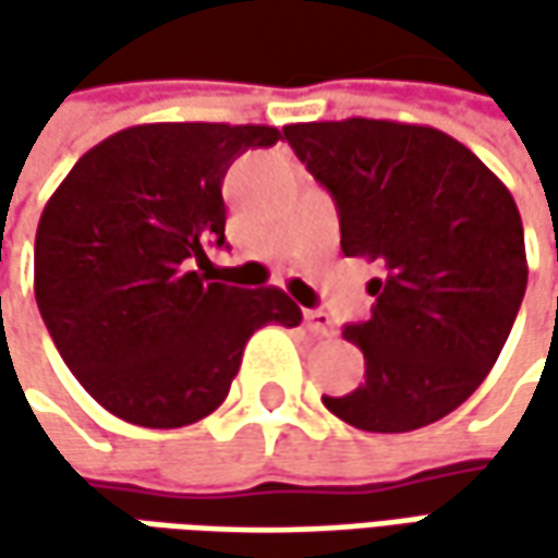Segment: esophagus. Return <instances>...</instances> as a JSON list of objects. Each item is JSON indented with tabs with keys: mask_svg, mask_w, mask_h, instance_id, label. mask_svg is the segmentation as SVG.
Listing matches in <instances>:
<instances>
[{
	"mask_svg": "<svg viewBox=\"0 0 558 558\" xmlns=\"http://www.w3.org/2000/svg\"><path fill=\"white\" fill-rule=\"evenodd\" d=\"M304 326L313 335H335L332 316L326 311H304Z\"/></svg>",
	"mask_w": 558,
	"mask_h": 558,
	"instance_id": "esophagus-1",
	"label": "esophagus"
}]
</instances>
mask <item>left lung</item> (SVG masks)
I'll list each match as a JSON object with an SVG mask.
<instances>
[{
    "instance_id": "obj_1",
    "label": "left lung",
    "mask_w": 558,
    "mask_h": 558,
    "mask_svg": "<svg viewBox=\"0 0 558 558\" xmlns=\"http://www.w3.org/2000/svg\"><path fill=\"white\" fill-rule=\"evenodd\" d=\"M286 140L332 192L341 251L378 260L373 316L344 329L366 381L326 410L363 432H413L453 413L504 351L525 298L522 217L462 142L422 123H289Z\"/></svg>"
}]
</instances>
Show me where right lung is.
<instances>
[{
	"instance_id": "1",
	"label": "right lung",
	"mask_w": 558,
	"mask_h": 558,
	"mask_svg": "<svg viewBox=\"0 0 558 558\" xmlns=\"http://www.w3.org/2000/svg\"><path fill=\"white\" fill-rule=\"evenodd\" d=\"M260 123H140L89 148L36 226L33 291L76 381L123 422L183 428L229 395L247 338L298 326L276 286L235 289L192 264L223 245V177Z\"/></svg>"
}]
</instances>
